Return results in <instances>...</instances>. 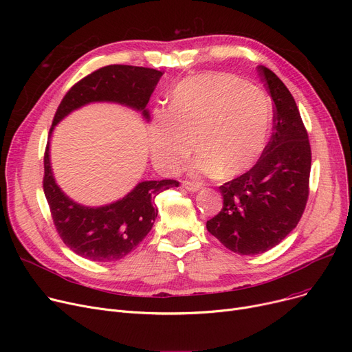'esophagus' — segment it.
<instances>
[{
    "instance_id": "obj_1",
    "label": "esophagus",
    "mask_w": 352,
    "mask_h": 352,
    "mask_svg": "<svg viewBox=\"0 0 352 352\" xmlns=\"http://www.w3.org/2000/svg\"><path fill=\"white\" fill-rule=\"evenodd\" d=\"M182 188H186L190 192H197L198 190H201V184L186 181V182H182Z\"/></svg>"
}]
</instances>
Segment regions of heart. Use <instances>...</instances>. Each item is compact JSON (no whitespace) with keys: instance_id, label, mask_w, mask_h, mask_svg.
Returning a JSON list of instances; mask_svg holds the SVG:
<instances>
[{"instance_id":"obj_1","label":"heart","mask_w":352,"mask_h":352,"mask_svg":"<svg viewBox=\"0 0 352 352\" xmlns=\"http://www.w3.org/2000/svg\"><path fill=\"white\" fill-rule=\"evenodd\" d=\"M272 118L265 92L230 74H198L178 82L171 105L157 108L151 157L160 171H174L192 151L194 175L226 178L247 173L263 155Z\"/></svg>"}]
</instances>
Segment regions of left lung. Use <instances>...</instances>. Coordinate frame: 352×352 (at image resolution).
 <instances>
[{"mask_svg":"<svg viewBox=\"0 0 352 352\" xmlns=\"http://www.w3.org/2000/svg\"><path fill=\"white\" fill-rule=\"evenodd\" d=\"M256 71L274 101V133L252 168L219 187L223 210L207 221L218 241L241 255L263 254L295 228L305 210L311 146L294 97L264 65Z\"/></svg>","mask_w":352,"mask_h":352,"instance_id":"obj_1","label":"left lung"}]
</instances>
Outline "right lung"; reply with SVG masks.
Instances as JSON below:
<instances>
[{"instance_id":"1","label":"right lung","mask_w":352,"mask_h":352,"mask_svg":"<svg viewBox=\"0 0 352 352\" xmlns=\"http://www.w3.org/2000/svg\"><path fill=\"white\" fill-rule=\"evenodd\" d=\"M162 72L133 65H107L74 85L63 98L50 129L44 155V194L55 228L64 244L89 261L109 263L134 251L151 231L158 208L155 197L173 187L174 179L141 181L125 197L100 207H88L69 198L55 181L50 146L54 128L76 109L92 102H111L141 113L146 108Z\"/></svg>"}]
</instances>
